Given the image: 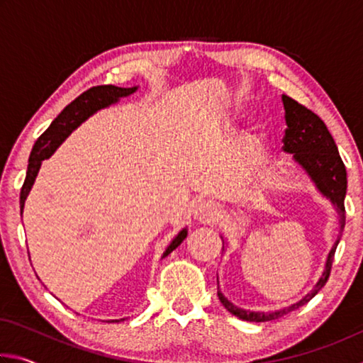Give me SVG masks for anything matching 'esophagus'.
<instances>
[{"label":"esophagus","instance_id":"esophagus-1","mask_svg":"<svg viewBox=\"0 0 363 363\" xmlns=\"http://www.w3.org/2000/svg\"><path fill=\"white\" fill-rule=\"evenodd\" d=\"M218 206L211 200H196L192 206V216L199 223H210L216 216Z\"/></svg>","mask_w":363,"mask_h":363}]
</instances>
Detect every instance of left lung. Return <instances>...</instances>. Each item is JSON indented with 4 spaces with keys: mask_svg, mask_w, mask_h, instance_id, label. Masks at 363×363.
<instances>
[{
    "mask_svg": "<svg viewBox=\"0 0 363 363\" xmlns=\"http://www.w3.org/2000/svg\"><path fill=\"white\" fill-rule=\"evenodd\" d=\"M285 108V121H286V130L284 138V152L293 155V162L299 164L303 168L304 173L311 177V181L314 182L315 189L320 192L322 196L330 200V203L335 206V210L340 216V233L344 229L346 224V210H344V199H346V189H347V177H346V168L337 152V147L335 144L333 138L328 131V128L325 126V123L318 118V116L311 112L309 108L301 106L294 99L288 96H281ZM223 238V251L224 243L227 242ZM337 243H340V235H337L336 242L331 247L330 253L325 261L323 272L320 279L315 281V285L307 291L303 298L296 303H293L286 307H281L277 311H248L243 307H238L227 299L223 291L219 290V279H218V298L227 311L232 315H235L242 320L247 322H269L275 320L281 315L288 314L294 309H298L299 306L306 303L315 296V294L322 290L323 285L327 284L330 277L331 264H333L335 251Z\"/></svg>",
    "mask_w": 363,
    "mask_h": 363,
    "instance_id": "obj_1",
    "label": "left lung"
}]
</instances>
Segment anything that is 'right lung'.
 I'll list each match as a JSON object with an SVG mask.
<instances>
[{
	"mask_svg": "<svg viewBox=\"0 0 363 363\" xmlns=\"http://www.w3.org/2000/svg\"><path fill=\"white\" fill-rule=\"evenodd\" d=\"M138 86H133V88H118V86L113 84H106V86H94L88 91H84L83 94H79L75 101L70 102L62 112L57 115V118L51 123V126L41 134L36 140L32 153H30L28 158V168H27V176L26 182H23L22 190H21V214L23 213V206H26V200L32 190L36 176H38V171L41 168L43 160H46L52 155L54 152L57 150V147L64 143V140L70 136L72 131H75L77 128L82 125L83 121L89 118L91 115L99 112L101 108L110 107L112 104L118 102L121 97H128L133 93H136ZM187 237V227H184L182 230L171 240L168 248L164 250L162 257H167L171 251L176 250L179 245L186 240ZM125 318H115V320L108 322H121Z\"/></svg>",
	"mask_w": 363,
	"mask_h": 363,
	"instance_id": "add662e5",
	"label": "right lung"
}]
</instances>
